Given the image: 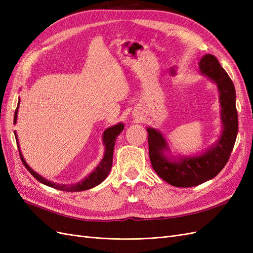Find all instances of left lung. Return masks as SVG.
<instances>
[{"instance_id":"obj_1","label":"left lung","mask_w":253,"mask_h":253,"mask_svg":"<svg viewBox=\"0 0 253 253\" xmlns=\"http://www.w3.org/2000/svg\"><path fill=\"white\" fill-rule=\"evenodd\" d=\"M198 65L200 73L217 86L223 125L218 139L196 155L174 156L159 129L147 127L149 156L153 169L160 178L174 187H194L215 177L230 157L239 129L232 80L218 60L210 53L204 56Z\"/></svg>"}]
</instances>
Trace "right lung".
I'll list each match as a JSON object with an SVG mask.
<instances>
[{"mask_svg": "<svg viewBox=\"0 0 253 253\" xmlns=\"http://www.w3.org/2000/svg\"><path fill=\"white\" fill-rule=\"evenodd\" d=\"M19 105H20V98L18 101V106L16 113H14V119H13V124H17V118H18V111H19ZM125 126L122 122H119V124L115 125L113 126H110L105 129L103 132V136H102V141L104 144V155L103 158L99 165L96 167V169L91 172L86 177H84L82 180L76 182V183H72V185H61V183H56L52 182L46 178H44L43 176L38 174L36 171H34L32 168H30L27 163L25 162L24 157L22 155V152L20 150V145H19V140H18V136L17 133L14 132V136H16L17 139V144L19 148V152H20V157L22 159V163L26 167V169L30 172L34 177L39 180L40 182H42L43 185H46L48 187H51L53 189H57L60 191H65V192H79V191H84V190H88L94 188L100 183L108 177V175L111 171L112 168V163H113V152H114V145L115 142H116V138L118 137V135L124 131Z\"/></svg>", "mask_w": 253, "mask_h": 253, "instance_id": "right-lung-1", "label": "right lung"}]
</instances>
